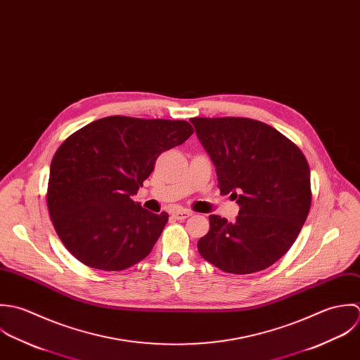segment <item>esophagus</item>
Wrapping results in <instances>:
<instances>
[{
	"instance_id": "obj_1",
	"label": "esophagus",
	"mask_w": 360,
	"mask_h": 360,
	"mask_svg": "<svg viewBox=\"0 0 360 360\" xmlns=\"http://www.w3.org/2000/svg\"><path fill=\"white\" fill-rule=\"evenodd\" d=\"M172 216L175 217L176 219H185V218H188V217L192 216V212H189V210H179V209H175L174 212H172Z\"/></svg>"
}]
</instances>
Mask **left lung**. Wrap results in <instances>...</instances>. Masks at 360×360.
I'll return each mask as SVG.
<instances>
[{
    "label": "left lung",
    "mask_w": 360,
    "mask_h": 360,
    "mask_svg": "<svg viewBox=\"0 0 360 360\" xmlns=\"http://www.w3.org/2000/svg\"><path fill=\"white\" fill-rule=\"evenodd\" d=\"M191 122L216 165L221 193H231L240 206L235 222L209 217L210 231L199 239V253L231 274L273 266L296 240L311 206L306 157L281 132L256 120Z\"/></svg>",
    "instance_id": "8db88e82"
}]
</instances>
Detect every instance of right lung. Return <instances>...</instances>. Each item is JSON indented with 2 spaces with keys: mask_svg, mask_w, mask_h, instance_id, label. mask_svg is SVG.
I'll return each mask as SVG.
<instances>
[{
  "mask_svg": "<svg viewBox=\"0 0 360 360\" xmlns=\"http://www.w3.org/2000/svg\"><path fill=\"white\" fill-rule=\"evenodd\" d=\"M193 134L186 121L112 115L76 131L57 148L47 186L53 225L80 263L121 271L143 260L168 214L132 200L161 153Z\"/></svg>",
  "mask_w": 360,
  "mask_h": 360,
  "instance_id": "add662e5",
  "label": "right lung"
}]
</instances>
